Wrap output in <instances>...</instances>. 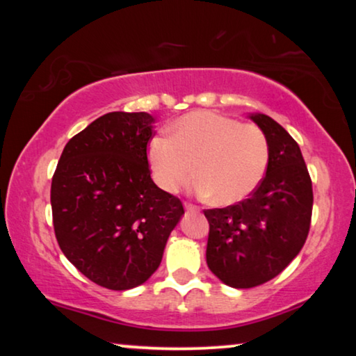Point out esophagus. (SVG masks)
Instances as JSON below:
<instances>
[{
	"instance_id": "esophagus-1",
	"label": "esophagus",
	"mask_w": 356,
	"mask_h": 356,
	"mask_svg": "<svg viewBox=\"0 0 356 356\" xmlns=\"http://www.w3.org/2000/svg\"><path fill=\"white\" fill-rule=\"evenodd\" d=\"M184 209H186L188 212H199L197 206H193V204H188V202H184Z\"/></svg>"
}]
</instances>
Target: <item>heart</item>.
I'll list each match as a JSON object with an SVG mask.
<instances>
[{"instance_id": "b5f03b06", "label": "heart", "mask_w": 356, "mask_h": 356, "mask_svg": "<svg viewBox=\"0 0 356 356\" xmlns=\"http://www.w3.org/2000/svg\"><path fill=\"white\" fill-rule=\"evenodd\" d=\"M147 162L155 183L177 193L191 181L196 191L228 206L252 194L269 165V143L261 128L217 111L197 110L179 116L170 136H154Z\"/></svg>"}]
</instances>
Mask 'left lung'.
<instances>
[{
  "instance_id": "8db88e82",
  "label": "left lung",
  "mask_w": 356,
  "mask_h": 356,
  "mask_svg": "<svg viewBox=\"0 0 356 356\" xmlns=\"http://www.w3.org/2000/svg\"><path fill=\"white\" fill-rule=\"evenodd\" d=\"M250 118L269 143L266 177L245 201L204 211L207 266L233 289H252L279 275L303 248L313 212V184L300 145L270 116Z\"/></svg>"
}]
</instances>
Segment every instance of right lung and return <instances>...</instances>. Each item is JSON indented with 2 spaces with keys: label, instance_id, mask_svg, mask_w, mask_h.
<instances>
[{
  "label": "right lung",
  "instance_id": "right-lung-1",
  "mask_svg": "<svg viewBox=\"0 0 356 356\" xmlns=\"http://www.w3.org/2000/svg\"><path fill=\"white\" fill-rule=\"evenodd\" d=\"M152 115L111 111L70 139L51 179V212L63 254L108 290L144 284L162 262L184 213L150 178Z\"/></svg>",
  "mask_w": 356,
  "mask_h": 356
}]
</instances>
